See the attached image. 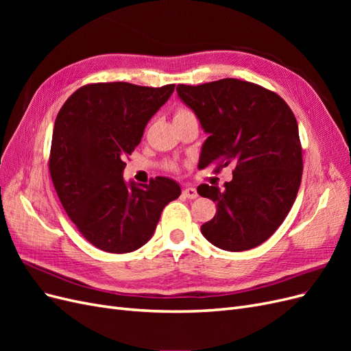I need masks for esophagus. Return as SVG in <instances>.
I'll return each instance as SVG.
<instances>
[{"label": "esophagus", "instance_id": "1", "mask_svg": "<svg viewBox=\"0 0 351 351\" xmlns=\"http://www.w3.org/2000/svg\"><path fill=\"white\" fill-rule=\"evenodd\" d=\"M182 195L187 199H196L197 197V192H196V189H193V187H184Z\"/></svg>", "mask_w": 351, "mask_h": 351}]
</instances>
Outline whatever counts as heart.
Here are the masks:
<instances>
[{
    "mask_svg": "<svg viewBox=\"0 0 351 351\" xmlns=\"http://www.w3.org/2000/svg\"><path fill=\"white\" fill-rule=\"evenodd\" d=\"M189 114H192V112H190V111L186 110V108H177L176 112H174V120L183 119V117H186V115H189ZM165 168L168 169V171H177V165L173 164V162H168V164L165 165Z\"/></svg>",
    "mask_w": 351,
    "mask_h": 351,
    "instance_id": "heart-1",
    "label": "heart"
}]
</instances>
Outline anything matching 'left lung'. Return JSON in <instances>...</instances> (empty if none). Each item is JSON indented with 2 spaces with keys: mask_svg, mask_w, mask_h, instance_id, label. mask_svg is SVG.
I'll return each instance as SVG.
<instances>
[{
  "mask_svg": "<svg viewBox=\"0 0 351 351\" xmlns=\"http://www.w3.org/2000/svg\"><path fill=\"white\" fill-rule=\"evenodd\" d=\"M178 97L195 111L209 137L199 168L234 167L224 189L200 184L217 202V214L200 227L214 246L241 252L267 241L282 224L299 192L303 171L295 117L287 102L261 84L221 79L178 84Z\"/></svg>",
  "mask_w": 351,
  "mask_h": 351,
  "instance_id": "8db88e82",
  "label": "left lung"
}]
</instances>
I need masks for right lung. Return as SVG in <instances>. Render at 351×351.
<instances>
[{
    "instance_id": "right-lung-1",
    "label": "right lung",
    "mask_w": 351,
    "mask_h": 351,
    "mask_svg": "<svg viewBox=\"0 0 351 351\" xmlns=\"http://www.w3.org/2000/svg\"><path fill=\"white\" fill-rule=\"evenodd\" d=\"M176 84L89 83L62 105L52 133L49 174L69 218L95 247L129 253L142 247L161 212L182 193L165 177L149 184L123 180L125 159Z\"/></svg>"
}]
</instances>
